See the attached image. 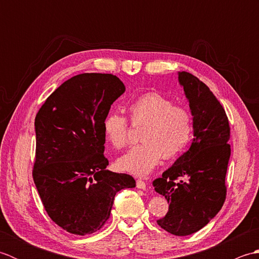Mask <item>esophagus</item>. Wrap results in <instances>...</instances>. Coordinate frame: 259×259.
Returning a JSON list of instances; mask_svg holds the SVG:
<instances>
[{
    "label": "esophagus",
    "instance_id": "1",
    "mask_svg": "<svg viewBox=\"0 0 259 259\" xmlns=\"http://www.w3.org/2000/svg\"><path fill=\"white\" fill-rule=\"evenodd\" d=\"M146 183L144 180H141V179H138L137 180V188L138 189H142V190H145L146 189Z\"/></svg>",
    "mask_w": 259,
    "mask_h": 259
}]
</instances>
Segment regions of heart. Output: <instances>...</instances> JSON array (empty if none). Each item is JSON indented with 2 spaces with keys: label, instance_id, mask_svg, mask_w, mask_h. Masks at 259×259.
I'll return each mask as SVG.
<instances>
[{
  "label": "heart",
  "instance_id": "heart-1",
  "mask_svg": "<svg viewBox=\"0 0 259 259\" xmlns=\"http://www.w3.org/2000/svg\"><path fill=\"white\" fill-rule=\"evenodd\" d=\"M129 114L134 124H145L141 144L119 158V167L136 176H147L161 157L177 156L188 145L192 134V117L188 109L158 93H147L130 104ZM129 125L122 114L109 113L103 120V133L115 149L129 144Z\"/></svg>",
  "mask_w": 259,
  "mask_h": 259
}]
</instances>
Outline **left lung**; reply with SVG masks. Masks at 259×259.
Here are the masks:
<instances>
[{"mask_svg":"<svg viewBox=\"0 0 259 259\" xmlns=\"http://www.w3.org/2000/svg\"><path fill=\"white\" fill-rule=\"evenodd\" d=\"M178 81L189 102L194 139L152 185L169 203L166 216L157 221L159 226L176 236H188L205 227L226 199L230 128L221 102L203 82L186 71L178 72Z\"/></svg>","mask_w":259,"mask_h":259,"instance_id":"8db88e82","label":"left lung"}]
</instances>
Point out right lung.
Listing matches in <instances>:
<instances>
[{"instance_id":"obj_1","label":"right lung","mask_w":259,"mask_h":259,"mask_svg":"<svg viewBox=\"0 0 259 259\" xmlns=\"http://www.w3.org/2000/svg\"><path fill=\"white\" fill-rule=\"evenodd\" d=\"M124 91L113 74H78L35 117L33 180L49 216L70 234L96 233L109 219L115 194L136 187L130 175L106 169L103 155V120Z\"/></svg>"}]
</instances>
